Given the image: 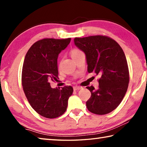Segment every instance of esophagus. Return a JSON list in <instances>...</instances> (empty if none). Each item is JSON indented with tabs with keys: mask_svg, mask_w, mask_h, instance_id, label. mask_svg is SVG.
<instances>
[{
	"mask_svg": "<svg viewBox=\"0 0 147 147\" xmlns=\"http://www.w3.org/2000/svg\"><path fill=\"white\" fill-rule=\"evenodd\" d=\"M82 88V87H80V86H74V88H73V89H74V91H76V90H79V89H81Z\"/></svg>",
	"mask_w": 147,
	"mask_h": 147,
	"instance_id": "esophagus-1",
	"label": "esophagus"
}]
</instances>
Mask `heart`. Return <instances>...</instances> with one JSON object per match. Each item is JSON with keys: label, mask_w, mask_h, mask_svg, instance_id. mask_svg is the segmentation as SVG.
<instances>
[{"label": "heart", "mask_w": 147, "mask_h": 147, "mask_svg": "<svg viewBox=\"0 0 147 147\" xmlns=\"http://www.w3.org/2000/svg\"><path fill=\"white\" fill-rule=\"evenodd\" d=\"M82 53H83L80 51V50L76 49H73L71 51V57H72V58H73V59H74V58H76V56H78V55H80V54H82Z\"/></svg>", "instance_id": "b5f03b06"}]
</instances>
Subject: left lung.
Instances as JSON below:
<instances>
[{"mask_svg":"<svg viewBox=\"0 0 147 147\" xmlns=\"http://www.w3.org/2000/svg\"><path fill=\"white\" fill-rule=\"evenodd\" d=\"M74 44L86 56L88 73L100 75L98 89L87 87L91 96L86 102L89 111L105 115L117 108L127 91L129 71L120 45L105 36L76 38Z\"/></svg>","mask_w":147,"mask_h":147,"instance_id":"left-lung-1","label":"left lung"}]
</instances>
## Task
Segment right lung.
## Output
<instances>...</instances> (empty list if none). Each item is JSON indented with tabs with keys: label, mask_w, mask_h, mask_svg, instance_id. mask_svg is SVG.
<instances>
[{
	"label": "right lung",
	"mask_w": 147,
	"mask_h": 147,
	"mask_svg": "<svg viewBox=\"0 0 147 147\" xmlns=\"http://www.w3.org/2000/svg\"><path fill=\"white\" fill-rule=\"evenodd\" d=\"M71 39H41L32 45L24 58L22 70L24 94L32 108L44 117L54 119L63 115L73 94L70 86L59 89L52 88L50 84L59 79L57 59Z\"/></svg>",
	"instance_id": "right-lung-1"
}]
</instances>
